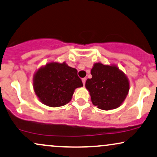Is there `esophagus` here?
I'll list each match as a JSON object with an SVG mask.
<instances>
[{
  "label": "esophagus",
  "mask_w": 157,
  "mask_h": 157,
  "mask_svg": "<svg viewBox=\"0 0 157 157\" xmlns=\"http://www.w3.org/2000/svg\"><path fill=\"white\" fill-rule=\"evenodd\" d=\"M86 78H82V82H83V84H84V85H85V83H86Z\"/></svg>",
  "instance_id": "obj_1"
}]
</instances>
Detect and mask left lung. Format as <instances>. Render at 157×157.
<instances>
[{
	"label": "left lung",
	"mask_w": 157,
	"mask_h": 157,
	"mask_svg": "<svg viewBox=\"0 0 157 157\" xmlns=\"http://www.w3.org/2000/svg\"><path fill=\"white\" fill-rule=\"evenodd\" d=\"M91 74L92 78L86 80L85 86L93 105L106 111L119 107L129 89L128 79L124 73L114 65L95 63Z\"/></svg>",
	"instance_id": "8db88e82"
}]
</instances>
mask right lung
<instances>
[{
  "mask_svg": "<svg viewBox=\"0 0 157 157\" xmlns=\"http://www.w3.org/2000/svg\"><path fill=\"white\" fill-rule=\"evenodd\" d=\"M77 72L65 63H52L40 67L33 78L35 92L40 102L59 107L71 101L75 89L83 86Z\"/></svg>",
  "mask_w": 157,
  "mask_h": 157,
  "instance_id": "add662e5",
  "label": "right lung"
}]
</instances>
